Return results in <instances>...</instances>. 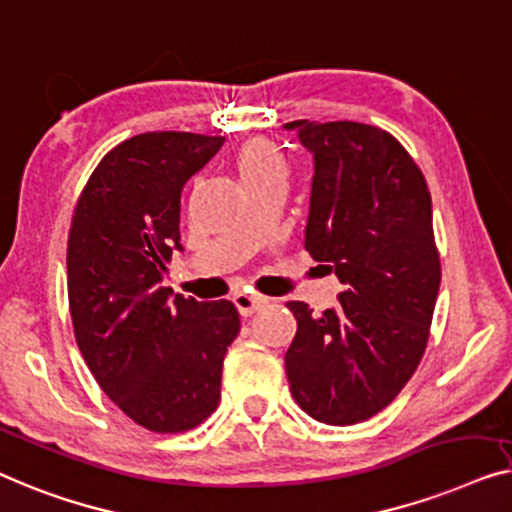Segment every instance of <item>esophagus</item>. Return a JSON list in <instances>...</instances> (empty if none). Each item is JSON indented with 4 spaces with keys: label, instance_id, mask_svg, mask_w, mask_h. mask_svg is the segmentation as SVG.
I'll return each mask as SVG.
<instances>
[{
    "label": "esophagus",
    "instance_id": "obj_1",
    "mask_svg": "<svg viewBox=\"0 0 512 512\" xmlns=\"http://www.w3.org/2000/svg\"><path fill=\"white\" fill-rule=\"evenodd\" d=\"M232 301H234V306L239 308V313L243 315V318H250V315H253L257 308L264 304V301L259 297H250V294H241V292L234 294Z\"/></svg>",
    "mask_w": 512,
    "mask_h": 512
}]
</instances>
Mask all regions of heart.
Returning a JSON list of instances; mask_svg holds the SVG:
<instances>
[{"mask_svg": "<svg viewBox=\"0 0 512 512\" xmlns=\"http://www.w3.org/2000/svg\"><path fill=\"white\" fill-rule=\"evenodd\" d=\"M234 164L248 190L271 181H287L290 176V164H287L283 150L266 139H250L243 143L234 157Z\"/></svg>", "mask_w": 512, "mask_h": 512, "instance_id": "heart-1", "label": "heart"}]
</instances>
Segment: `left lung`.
Listing matches in <instances>:
<instances>
[{
	"instance_id": "1",
	"label": "left lung",
	"mask_w": 512,
	"mask_h": 512,
	"mask_svg": "<svg viewBox=\"0 0 512 512\" xmlns=\"http://www.w3.org/2000/svg\"><path fill=\"white\" fill-rule=\"evenodd\" d=\"M313 153L306 250L343 283L338 304L287 308L297 334L285 352L294 401L313 420L364 422L390 406L429 341L441 259L431 194L406 148L362 122H287Z\"/></svg>"
}]
</instances>
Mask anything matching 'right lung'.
Instances as JSON below:
<instances>
[{
  "label": "right lung",
  "mask_w": 512,
  "mask_h": 512,
  "mask_svg": "<svg viewBox=\"0 0 512 512\" xmlns=\"http://www.w3.org/2000/svg\"><path fill=\"white\" fill-rule=\"evenodd\" d=\"M225 136L148 132L104 155L67 241L76 343L115 406L155 434L194 429L218 408L222 362L239 334L232 301L162 287L181 246L183 185Z\"/></svg>",
  "instance_id": "add662e5"
}]
</instances>
